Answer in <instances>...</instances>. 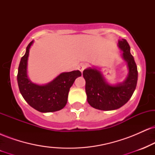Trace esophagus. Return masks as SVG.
<instances>
[{
	"label": "esophagus",
	"instance_id": "obj_1",
	"mask_svg": "<svg viewBox=\"0 0 155 155\" xmlns=\"http://www.w3.org/2000/svg\"><path fill=\"white\" fill-rule=\"evenodd\" d=\"M87 67H88L87 64H86V63H82V64H81V65H79V70L81 72H83V71L84 70L85 68H87Z\"/></svg>",
	"mask_w": 155,
	"mask_h": 155
}]
</instances>
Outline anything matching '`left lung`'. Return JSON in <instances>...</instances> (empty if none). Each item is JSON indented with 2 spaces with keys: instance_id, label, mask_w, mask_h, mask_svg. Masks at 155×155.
I'll return each mask as SVG.
<instances>
[{
  "instance_id": "obj_1",
  "label": "left lung",
  "mask_w": 155,
  "mask_h": 155,
  "mask_svg": "<svg viewBox=\"0 0 155 155\" xmlns=\"http://www.w3.org/2000/svg\"><path fill=\"white\" fill-rule=\"evenodd\" d=\"M119 47L123 51L124 60L127 63L129 74L123 83L115 86L108 84L100 72L88 68L83 71L87 102L92 107L104 111H111L122 107L130 100L136 90L138 70L130 54V47L125 39L119 41Z\"/></svg>"
}]
</instances>
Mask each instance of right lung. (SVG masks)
Instances as JSON below:
<instances>
[{
  "instance_id": "add662e5",
  "label": "right lung",
  "mask_w": 155,
  "mask_h": 155,
  "mask_svg": "<svg viewBox=\"0 0 155 155\" xmlns=\"http://www.w3.org/2000/svg\"><path fill=\"white\" fill-rule=\"evenodd\" d=\"M33 41L28 45L26 52L21 58L17 74L19 91L28 104L40 112L59 111L67 104L68 95L74 81L81 76L79 71L62 73L46 85L32 83L27 76V63L29 49Z\"/></svg>"
}]
</instances>
